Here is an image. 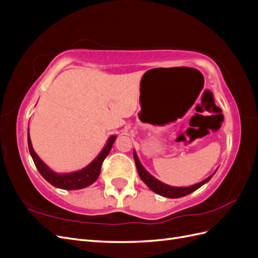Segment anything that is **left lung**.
I'll use <instances>...</instances> for the list:
<instances>
[{"label": "left lung", "mask_w": 258, "mask_h": 258, "mask_svg": "<svg viewBox=\"0 0 258 258\" xmlns=\"http://www.w3.org/2000/svg\"><path fill=\"white\" fill-rule=\"evenodd\" d=\"M134 158L136 161L138 173H139L140 177H141L142 181L147 185L148 188L153 190L154 192L158 194V195H160V196L166 197V198H181V197L186 196V195L191 194L192 191L197 190L202 185L208 183L216 172L215 171L213 174H211L209 177L204 179V181H201L195 185H190L187 187H174V186H170L168 184L160 182L159 179L154 177L150 172H147L146 169L142 166V163L140 162L136 151H134Z\"/></svg>", "instance_id": "8db88e82"}]
</instances>
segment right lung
Masks as SVG:
<instances>
[{
	"label": "right lung",
	"mask_w": 258,
	"mask_h": 258,
	"mask_svg": "<svg viewBox=\"0 0 258 258\" xmlns=\"http://www.w3.org/2000/svg\"><path fill=\"white\" fill-rule=\"evenodd\" d=\"M116 138H117L116 136H111L107 139L106 144L102 148V151L100 152V154L89 163L88 166H86L85 168L79 171H74V172L57 173L46 165V163L38 157L37 154L34 152L32 143H31L30 134L28 129L29 152H30L31 157H32L34 161L36 169L38 170V172H40L46 181L50 183L52 186L58 187V188H61V189H67V190L82 189L97 181V178L99 177L101 172V166H102V162L104 161L108 153H110Z\"/></svg>",
	"instance_id": "add662e5"
}]
</instances>
